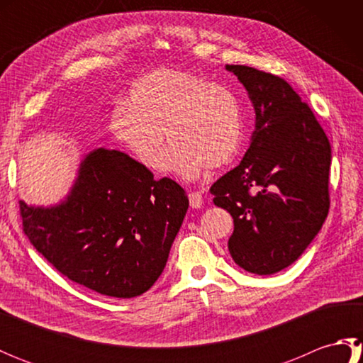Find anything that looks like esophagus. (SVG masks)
Wrapping results in <instances>:
<instances>
[{
	"label": "esophagus",
	"mask_w": 363,
	"mask_h": 363,
	"mask_svg": "<svg viewBox=\"0 0 363 363\" xmlns=\"http://www.w3.org/2000/svg\"><path fill=\"white\" fill-rule=\"evenodd\" d=\"M189 201H190V207L191 209H199L204 204L203 195L199 191H190L189 194Z\"/></svg>",
	"instance_id": "obj_1"
}]
</instances>
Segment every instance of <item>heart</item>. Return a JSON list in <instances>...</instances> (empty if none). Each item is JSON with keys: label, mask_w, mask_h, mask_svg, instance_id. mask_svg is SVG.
<instances>
[{"label": "heart", "mask_w": 363, "mask_h": 363, "mask_svg": "<svg viewBox=\"0 0 363 363\" xmlns=\"http://www.w3.org/2000/svg\"><path fill=\"white\" fill-rule=\"evenodd\" d=\"M115 138L146 168L162 154L164 173L195 181L207 167L233 162L243 140L240 103L228 87L194 73L160 68L130 86L123 107L113 112Z\"/></svg>", "instance_id": "heart-1"}]
</instances>
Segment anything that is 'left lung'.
<instances>
[{"label":"left lung","mask_w":363,"mask_h":363,"mask_svg":"<svg viewBox=\"0 0 363 363\" xmlns=\"http://www.w3.org/2000/svg\"><path fill=\"white\" fill-rule=\"evenodd\" d=\"M226 70L248 91L256 129L240 164L211 194L234 218L228 248L235 264L274 274L298 260L328 217L330 143L287 81L246 65Z\"/></svg>","instance_id":"left-lung-1"}]
</instances>
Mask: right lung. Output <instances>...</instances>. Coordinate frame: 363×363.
I'll return each mask as SVG.
<instances>
[{"label": "right lung", "mask_w": 363, "mask_h": 363, "mask_svg": "<svg viewBox=\"0 0 363 363\" xmlns=\"http://www.w3.org/2000/svg\"><path fill=\"white\" fill-rule=\"evenodd\" d=\"M187 209L179 184L156 181L140 162L106 148L84 156L62 201H20L23 230L34 248L68 279L112 298L152 287Z\"/></svg>", "instance_id": "right-lung-1"}]
</instances>
